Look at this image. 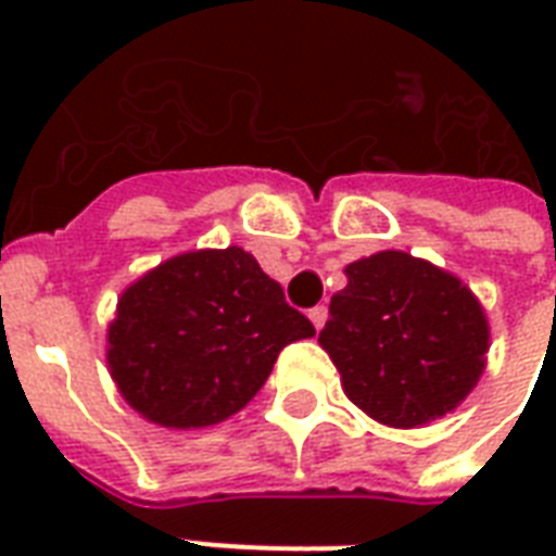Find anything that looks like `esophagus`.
<instances>
[{"label": "esophagus", "mask_w": 556, "mask_h": 556, "mask_svg": "<svg viewBox=\"0 0 556 556\" xmlns=\"http://www.w3.org/2000/svg\"><path fill=\"white\" fill-rule=\"evenodd\" d=\"M308 317H312L314 329H323V326H326V317H329V308H326V305H314L312 312H308Z\"/></svg>", "instance_id": "obj_1"}]
</instances>
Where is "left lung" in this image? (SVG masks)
Returning a JSON list of instances; mask_svg holds the SVG:
<instances>
[{"label": "left lung", "instance_id": "obj_1", "mask_svg": "<svg viewBox=\"0 0 556 556\" xmlns=\"http://www.w3.org/2000/svg\"><path fill=\"white\" fill-rule=\"evenodd\" d=\"M320 346L343 392L375 421L421 427L453 413L476 387L491 346L482 305L462 279L404 251L346 265Z\"/></svg>", "mask_w": 556, "mask_h": 556}]
</instances>
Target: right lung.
Masks as SVG:
<instances>
[{
    "label": "right lung",
    "mask_w": 556,
    "mask_h": 556,
    "mask_svg": "<svg viewBox=\"0 0 556 556\" xmlns=\"http://www.w3.org/2000/svg\"><path fill=\"white\" fill-rule=\"evenodd\" d=\"M312 320L242 248L161 262L117 300L109 371L143 418L195 430L239 413Z\"/></svg>",
    "instance_id": "1"
}]
</instances>
